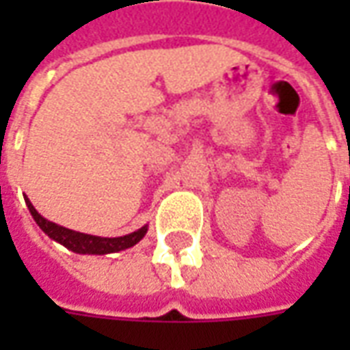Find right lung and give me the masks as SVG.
<instances>
[{"mask_svg": "<svg viewBox=\"0 0 350 350\" xmlns=\"http://www.w3.org/2000/svg\"><path fill=\"white\" fill-rule=\"evenodd\" d=\"M26 198V204L29 213L33 215L35 223L39 225L44 234L52 238L54 242L62 243L67 250L72 253H79V255H108V253H118V251L129 250L135 243H138L148 232V225L142 228H138L135 232L125 236H118V238H100V236L93 234H84V232H77L71 228H65L57 223L44 219L41 213L37 212L33 204L29 202V198Z\"/></svg>", "mask_w": 350, "mask_h": 350, "instance_id": "1", "label": "right lung"}]
</instances>
